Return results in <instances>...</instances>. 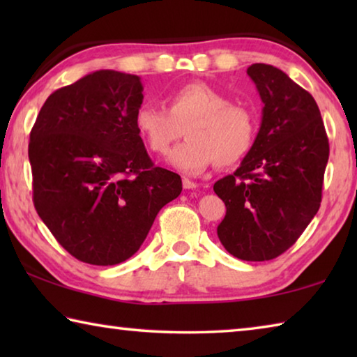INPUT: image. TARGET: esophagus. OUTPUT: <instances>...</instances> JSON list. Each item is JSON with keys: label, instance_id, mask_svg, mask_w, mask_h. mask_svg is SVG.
I'll return each mask as SVG.
<instances>
[{"label": "esophagus", "instance_id": "34e87169", "mask_svg": "<svg viewBox=\"0 0 357 357\" xmlns=\"http://www.w3.org/2000/svg\"><path fill=\"white\" fill-rule=\"evenodd\" d=\"M183 187L185 190H193V189H197L198 184L193 183V181L189 178H183Z\"/></svg>", "mask_w": 357, "mask_h": 357}]
</instances>
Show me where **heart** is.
Returning a JSON list of instances; mask_svg holds the SVG:
<instances>
[{
	"label": "heart",
	"instance_id": "1",
	"mask_svg": "<svg viewBox=\"0 0 357 357\" xmlns=\"http://www.w3.org/2000/svg\"><path fill=\"white\" fill-rule=\"evenodd\" d=\"M164 105L138 107L135 129L157 155H165L185 129L187 140L168 157V164L185 174H198L214 164H238L255 144V112L229 102L227 94L206 83L193 82L174 89Z\"/></svg>",
	"mask_w": 357,
	"mask_h": 357
}]
</instances>
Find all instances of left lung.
I'll return each mask as SVG.
<instances>
[{"label": "left lung", "instance_id": "1", "mask_svg": "<svg viewBox=\"0 0 357 357\" xmlns=\"http://www.w3.org/2000/svg\"><path fill=\"white\" fill-rule=\"evenodd\" d=\"M263 102L255 144L236 172L214 184L227 206L217 236L244 261L289 249L318 213L329 142L310 93L274 66L247 69Z\"/></svg>", "mask_w": 357, "mask_h": 357}]
</instances>
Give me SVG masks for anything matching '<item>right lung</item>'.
<instances>
[{
	"mask_svg": "<svg viewBox=\"0 0 357 357\" xmlns=\"http://www.w3.org/2000/svg\"><path fill=\"white\" fill-rule=\"evenodd\" d=\"M142 93L138 75L91 72L48 96L29 135L36 211L83 263L130 258L183 190L179 174L154 167L135 129Z\"/></svg>",
	"mask_w": 357,
	"mask_h": 357,
	"instance_id": "add662e5",
	"label": "right lung"
}]
</instances>
